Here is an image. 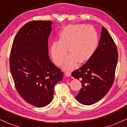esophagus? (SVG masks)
<instances>
[{"label": "esophagus", "mask_w": 127, "mask_h": 127, "mask_svg": "<svg viewBox=\"0 0 127 127\" xmlns=\"http://www.w3.org/2000/svg\"><path fill=\"white\" fill-rule=\"evenodd\" d=\"M65 75H66V76H71V72H69V71H66L65 72Z\"/></svg>", "instance_id": "34e87169"}]
</instances>
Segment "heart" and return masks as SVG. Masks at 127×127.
<instances>
[{"instance_id": "1", "label": "heart", "mask_w": 127, "mask_h": 127, "mask_svg": "<svg viewBox=\"0 0 127 127\" xmlns=\"http://www.w3.org/2000/svg\"><path fill=\"white\" fill-rule=\"evenodd\" d=\"M98 41L96 31L91 26L72 25L65 27L59 35V40L54 41L51 54L55 64L60 65L68 54L62 68L71 70L77 62L84 63L88 61L96 50Z\"/></svg>"}]
</instances>
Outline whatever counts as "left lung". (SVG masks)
I'll use <instances>...</instances> for the list:
<instances>
[{
    "instance_id": "obj_1",
    "label": "left lung",
    "mask_w": 127,
    "mask_h": 127,
    "mask_svg": "<svg viewBox=\"0 0 127 127\" xmlns=\"http://www.w3.org/2000/svg\"><path fill=\"white\" fill-rule=\"evenodd\" d=\"M118 52L111 36L104 26L98 48L85 65L72 72L82 87L75 96L79 103L90 105L101 100L113 84Z\"/></svg>"
}]
</instances>
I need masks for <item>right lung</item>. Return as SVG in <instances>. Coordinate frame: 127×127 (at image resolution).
<instances>
[{
    "label": "right lung",
    "instance_id": "1",
    "mask_svg": "<svg viewBox=\"0 0 127 127\" xmlns=\"http://www.w3.org/2000/svg\"><path fill=\"white\" fill-rule=\"evenodd\" d=\"M52 24L51 20L26 23L15 36L11 49L10 69L17 91L37 107L51 102L55 85L63 78V73L48 55Z\"/></svg>",
    "mask_w": 127,
    "mask_h": 127
}]
</instances>
